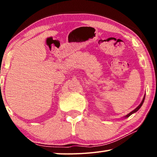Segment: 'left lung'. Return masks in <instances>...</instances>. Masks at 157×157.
Wrapping results in <instances>:
<instances>
[{
	"mask_svg": "<svg viewBox=\"0 0 157 157\" xmlns=\"http://www.w3.org/2000/svg\"><path fill=\"white\" fill-rule=\"evenodd\" d=\"M144 99H145V95H144V98H143V100H142V101H141V104H139V106H137V107H136V108L134 109V110H133L132 111H131V112H130L129 113H128V114H127V115H126V116H125V118H127V117H130V116H131V115H132V113H135V112H136V111H138V110H139V109L141 108V106H142L143 103H144Z\"/></svg>",
	"mask_w": 157,
	"mask_h": 157,
	"instance_id": "1",
	"label": "left lung"
}]
</instances>
